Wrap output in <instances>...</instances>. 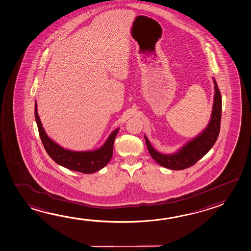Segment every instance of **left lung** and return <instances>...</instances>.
Wrapping results in <instances>:
<instances>
[{
    "instance_id": "8db88e82",
    "label": "left lung",
    "mask_w": 251,
    "mask_h": 251,
    "mask_svg": "<svg viewBox=\"0 0 251 251\" xmlns=\"http://www.w3.org/2000/svg\"><path fill=\"white\" fill-rule=\"evenodd\" d=\"M214 82V99H213V111L211 119L207 126L204 131L200 133L194 139L190 140L186 144L179 149L177 152L170 154L160 153L153 149L150 141L147 137L145 140L149 153L155 162L162 167L174 170H181L187 169L194 165L196 162L200 161L204 154L208 153L214 143L216 142L220 129L221 120V95L218 88L216 81L213 78Z\"/></svg>"
}]
</instances>
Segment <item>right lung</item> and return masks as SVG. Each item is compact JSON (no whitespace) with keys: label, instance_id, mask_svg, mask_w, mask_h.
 Returning a JSON list of instances; mask_svg holds the SVG:
<instances>
[{"label":"right lung","instance_id":"right-lung-1","mask_svg":"<svg viewBox=\"0 0 251 251\" xmlns=\"http://www.w3.org/2000/svg\"><path fill=\"white\" fill-rule=\"evenodd\" d=\"M35 119L44 148L49 156L59 165L84 174H92L105 167L111 161L115 138L119 128L111 132L100 149L93 151L78 152L64 149L47 136L38 117L37 102H35Z\"/></svg>","mask_w":251,"mask_h":251}]
</instances>
